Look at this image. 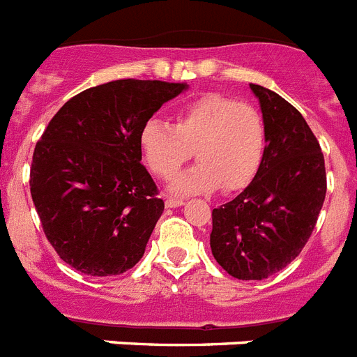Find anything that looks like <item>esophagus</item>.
<instances>
[{
	"label": "esophagus",
	"mask_w": 357,
	"mask_h": 357,
	"mask_svg": "<svg viewBox=\"0 0 357 357\" xmlns=\"http://www.w3.org/2000/svg\"><path fill=\"white\" fill-rule=\"evenodd\" d=\"M182 206H184V200H175V198H168V200H166V207H168V209H175V207Z\"/></svg>",
	"instance_id": "obj_1"
}]
</instances>
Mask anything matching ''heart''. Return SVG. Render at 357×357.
<instances>
[{
	"mask_svg": "<svg viewBox=\"0 0 357 357\" xmlns=\"http://www.w3.org/2000/svg\"><path fill=\"white\" fill-rule=\"evenodd\" d=\"M139 144L150 169L160 178H172L195 150L198 162L172 182L173 195L211 193L220 185L236 191L259 172L266 125L255 107L207 93L178 107L175 125L159 119L144 123Z\"/></svg>",
	"mask_w": 357,
	"mask_h": 357,
	"instance_id": "obj_1",
	"label": "heart"
}]
</instances>
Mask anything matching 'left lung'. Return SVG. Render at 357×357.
<instances>
[{
  "instance_id": "1",
  "label": "left lung",
  "mask_w": 357,
  "mask_h": 357,
  "mask_svg": "<svg viewBox=\"0 0 357 357\" xmlns=\"http://www.w3.org/2000/svg\"><path fill=\"white\" fill-rule=\"evenodd\" d=\"M266 125V151L254 181L213 209L211 250L229 275L263 280L301 254L317 225L327 178L324 153L302 114L250 84Z\"/></svg>"
}]
</instances>
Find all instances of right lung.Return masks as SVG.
I'll use <instances>...</instances> for the list:
<instances>
[{
    "instance_id": "obj_1",
    "label": "right lung",
    "mask_w": 357,
    "mask_h": 357,
    "mask_svg": "<svg viewBox=\"0 0 357 357\" xmlns=\"http://www.w3.org/2000/svg\"><path fill=\"white\" fill-rule=\"evenodd\" d=\"M185 84L114 80L73 96L36 144L30 193L61 259L93 277L139 263L164 211L141 164L144 123Z\"/></svg>"
}]
</instances>
